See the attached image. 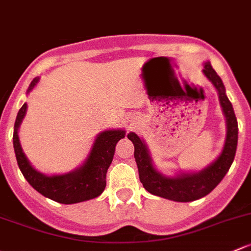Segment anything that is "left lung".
Returning <instances> with one entry per match:
<instances>
[{
    "mask_svg": "<svg viewBox=\"0 0 251 251\" xmlns=\"http://www.w3.org/2000/svg\"><path fill=\"white\" fill-rule=\"evenodd\" d=\"M202 72L218 91L219 101L226 118L225 143L220 155L210 165L199 172H179L173 176H165L155 168L146 142L134 132L127 134V138L134 146V159L144 189L155 196L171 201L191 202L209 194L228 172L236 155L238 124L233 107L226 96L225 86L209 61L203 62Z\"/></svg>",
    "mask_w": 251,
    "mask_h": 251,
    "instance_id": "obj_1",
    "label": "left lung"
}]
</instances>
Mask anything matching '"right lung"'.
I'll return each instance as SVG.
<instances>
[{
  "mask_svg": "<svg viewBox=\"0 0 251 251\" xmlns=\"http://www.w3.org/2000/svg\"><path fill=\"white\" fill-rule=\"evenodd\" d=\"M38 81L39 77L31 81L27 94L35 88ZM26 110L27 104L24 103L15 119L13 146L18 166L30 185L47 199L63 204H73L99 197L105 188V176L114 156L115 146L125 137V131L121 128L102 131L96 136L83 165L68 173L47 176L31 165L21 148L19 127L25 118Z\"/></svg>",
  "mask_w": 251,
  "mask_h": 251,
  "instance_id": "right-lung-1",
  "label": "right lung"
}]
</instances>
